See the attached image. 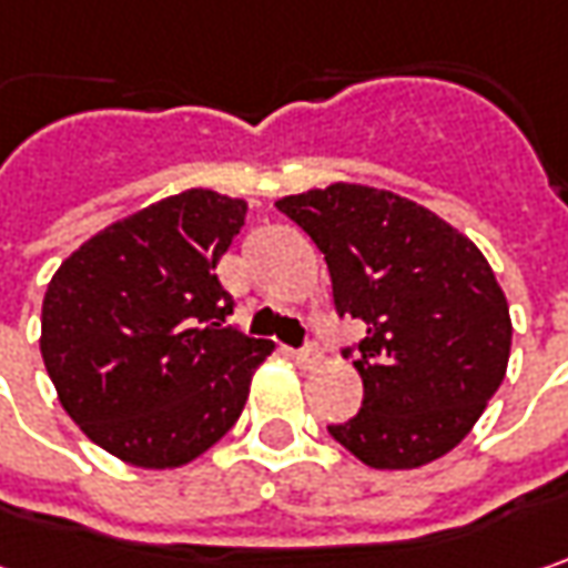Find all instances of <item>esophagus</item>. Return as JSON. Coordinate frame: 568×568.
I'll return each mask as SVG.
<instances>
[{
	"label": "esophagus",
	"mask_w": 568,
	"mask_h": 568,
	"mask_svg": "<svg viewBox=\"0 0 568 568\" xmlns=\"http://www.w3.org/2000/svg\"><path fill=\"white\" fill-rule=\"evenodd\" d=\"M288 353H292V358H295L302 368H314V365L321 362V349H317V346H311V343L308 346H302V349H288Z\"/></svg>",
	"instance_id": "34e87169"
}]
</instances>
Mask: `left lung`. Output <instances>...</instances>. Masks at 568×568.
<instances>
[{
	"label": "left lung",
	"instance_id": "left-lung-1",
	"mask_svg": "<svg viewBox=\"0 0 568 568\" xmlns=\"http://www.w3.org/2000/svg\"><path fill=\"white\" fill-rule=\"evenodd\" d=\"M327 260L339 314L365 324L362 409L327 426L375 470L432 464L474 429L506 378L511 317L480 247L435 212L365 184L276 200Z\"/></svg>",
	"mask_w": 568,
	"mask_h": 568
}]
</instances>
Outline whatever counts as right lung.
Listing matches in <instances>:
<instances>
[{"mask_svg":"<svg viewBox=\"0 0 568 568\" xmlns=\"http://www.w3.org/2000/svg\"><path fill=\"white\" fill-rule=\"evenodd\" d=\"M247 203L184 190L88 237L62 260L40 311V356L88 438L142 470L210 452L244 409L270 339L225 327L212 273Z\"/></svg>","mask_w":568,"mask_h":568,"instance_id":"1","label":"right lung"}]
</instances>
